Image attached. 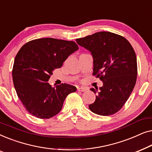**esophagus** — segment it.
<instances>
[{"instance_id":"1","label":"esophagus","mask_w":152,"mask_h":152,"mask_svg":"<svg viewBox=\"0 0 152 152\" xmlns=\"http://www.w3.org/2000/svg\"><path fill=\"white\" fill-rule=\"evenodd\" d=\"M77 91H81V92H85V91H87V88H85V87H78Z\"/></svg>"}]
</instances>
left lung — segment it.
<instances>
[{"instance_id":"obj_1","label":"left lung","mask_w":152,"mask_h":152,"mask_svg":"<svg viewBox=\"0 0 152 152\" xmlns=\"http://www.w3.org/2000/svg\"><path fill=\"white\" fill-rule=\"evenodd\" d=\"M76 41L91 51L93 75L103 82L99 90L91 88L97 95L89 109L100 115L117 113L129 97L136 82L138 68L134 48L124 37L109 32H97Z\"/></svg>"}]
</instances>
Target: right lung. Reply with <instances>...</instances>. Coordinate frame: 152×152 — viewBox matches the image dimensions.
I'll return each mask as SVG.
<instances>
[{
    "label": "right lung",
    "mask_w": 152,
    "mask_h": 152,
    "mask_svg": "<svg viewBox=\"0 0 152 152\" xmlns=\"http://www.w3.org/2000/svg\"><path fill=\"white\" fill-rule=\"evenodd\" d=\"M79 49L75 42L53 38L34 39L23 45L12 69L14 88L24 107L41 119L57 115L66 97L76 87L61 84L53 87L48 80L68 56Z\"/></svg>",
    "instance_id": "obj_1"
}]
</instances>
